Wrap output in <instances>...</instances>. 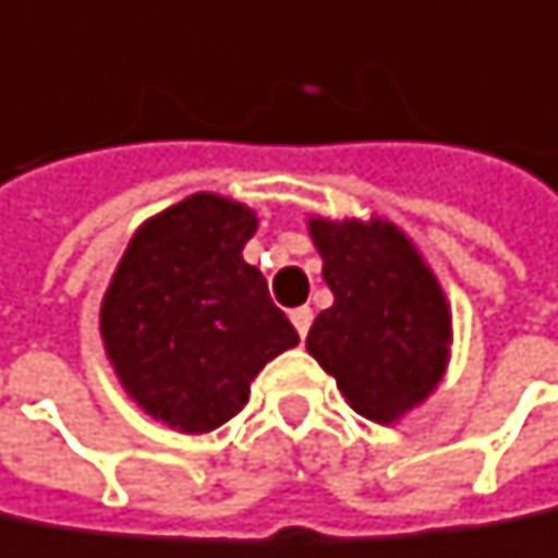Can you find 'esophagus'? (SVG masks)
<instances>
[{
	"label": "esophagus",
	"mask_w": 558,
	"mask_h": 558,
	"mask_svg": "<svg viewBox=\"0 0 558 558\" xmlns=\"http://www.w3.org/2000/svg\"><path fill=\"white\" fill-rule=\"evenodd\" d=\"M312 320H314V312L308 308V305H302V308H295V312H292V324H295V330H299V337H302V340L308 337Z\"/></svg>",
	"instance_id": "obj_1"
}]
</instances>
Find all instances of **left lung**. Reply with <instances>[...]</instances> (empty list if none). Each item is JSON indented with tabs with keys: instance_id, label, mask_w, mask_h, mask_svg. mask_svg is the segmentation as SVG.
I'll return each instance as SVG.
<instances>
[{
	"instance_id": "1",
	"label": "left lung",
	"mask_w": 558,
	"mask_h": 558,
	"mask_svg": "<svg viewBox=\"0 0 558 558\" xmlns=\"http://www.w3.org/2000/svg\"><path fill=\"white\" fill-rule=\"evenodd\" d=\"M308 228L333 292L308 330V353L356 414L391 424L447 369V299L395 225L312 218Z\"/></svg>"
}]
</instances>
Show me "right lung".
Returning <instances> with one entry per match:
<instances>
[{
	"mask_svg": "<svg viewBox=\"0 0 558 558\" xmlns=\"http://www.w3.org/2000/svg\"><path fill=\"white\" fill-rule=\"evenodd\" d=\"M253 211L198 192L150 218L124 250L102 302L108 360L157 421L205 434L246 404L253 376L299 343L241 250Z\"/></svg>",
	"mask_w": 558,
	"mask_h": 558,
	"instance_id": "add662e5",
	"label": "right lung"
}]
</instances>
